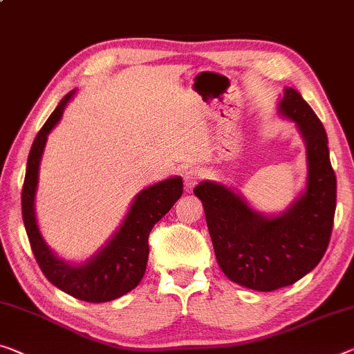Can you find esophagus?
Here are the masks:
<instances>
[{"mask_svg":"<svg viewBox=\"0 0 354 354\" xmlns=\"http://www.w3.org/2000/svg\"><path fill=\"white\" fill-rule=\"evenodd\" d=\"M204 177V174L198 167H189V169L185 171L183 174V183H185V189L187 192H192V189L201 182V178Z\"/></svg>","mask_w":354,"mask_h":354,"instance_id":"1","label":"esophagus"}]
</instances>
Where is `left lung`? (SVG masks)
<instances>
[{
    "label": "left lung",
    "instance_id": "left-lung-1",
    "mask_svg": "<svg viewBox=\"0 0 354 354\" xmlns=\"http://www.w3.org/2000/svg\"><path fill=\"white\" fill-rule=\"evenodd\" d=\"M277 111L296 124L306 144V183L285 210L259 212L223 182L204 180L194 188L221 270L234 283L254 291L292 285L317 268L335 214L337 180L323 123L291 86L283 88Z\"/></svg>",
    "mask_w": 354,
    "mask_h": 354
}]
</instances>
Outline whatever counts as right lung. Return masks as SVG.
Here are the masks:
<instances>
[{"mask_svg": "<svg viewBox=\"0 0 354 354\" xmlns=\"http://www.w3.org/2000/svg\"><path fill=\"white\" fill-rule=\"evenodd\" d=\"M75 91L58 102L31 145L21 189V216L32 253L47 280L59 290L85 302H109L122 297L140 283L149 259V234L183 193L180 176L149 185L134 196L120 226L101 248L84 261H69L53 252L42 236L36 216L39 166L48 134L62 120Z\"/></svg>", "mask_w": 354, "mask_h": 354, "instance_id": "add662e5", "label": "right lung"}]
</instances>
